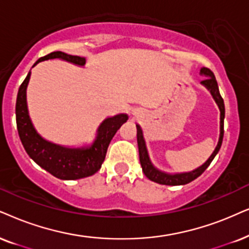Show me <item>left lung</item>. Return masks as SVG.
<instances>
[{
	"mask_svg": "<svg viewBox=\"0 0 249 249\" xmlns=\"http://www.w3.org/2000/svg\"><path fill=\"white\" fill-rule=\"evenodd\" d=\"M201 74L207 75V78L204 80L201 81V84H203L212 93V95L215 99L217 105L219 107V110H221V135H219V141L217 143V147L213 150L212 156L209 157L208 161L204 163L203 165H201L200 168L193 170L191 172H185V174H177V175H168L164 174V172L159 171V170L155 169L153 166L152 163L149 161V157H148L146 144H144V140L142 137V131L139 125H137V138H138V147H139V157H140V163L141 166H142V171L144 176L148 179H150L152 181H155L157 184L162 185H172V186H176V185H185L188 184V182L193 181L194 179H196L199 176H201L204 172L210 163L213 160V157L216 156V154L219 152V148L222 146L223 141V135H224V117H225V107H224V100L219 93L218 85H217V80L213 75V71L209 70V69L203 68L201 69Z\"/></svg>",
	"mask_w": 249,
	"mask_h": 249,
	"instance_id": "8db88e82",
	"label": "left lung"
}]
</instances>
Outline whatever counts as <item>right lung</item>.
Segmentation results:
<instances>
[{
  "instance_id": "1",
  "label": "right lung",
  "mask_w": 249,
  "mask_h": 249,
  "mask_svg": "<svg viewBox=\"0 0 249 249\" xmlns=\"http://www.w3.org/2000/svg\"><path fill=\"white\" fill-rule=\"evenodd\" d=\"M52 58H61L77 65H84L86 63L85 57L68 55L62 52H54L37 59L33 67H36L39 62ZM31 72H28L18 89L17 101H16V122H17L18 134L28 156L49 174L63 180H74L94 175L101 168L110 141L118 128L127 121V115L121 114L107 118L100 125L96 139L90 147L67 148L48 142L36 133L28 116L26 87Z\"/></svg>"
}]
</instances>
